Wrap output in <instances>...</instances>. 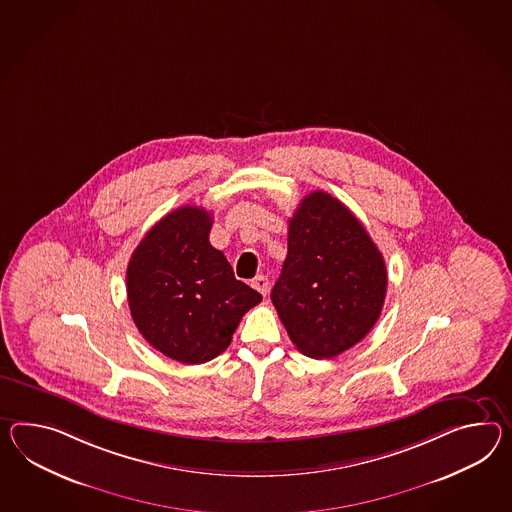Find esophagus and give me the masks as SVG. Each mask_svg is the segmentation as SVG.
<instances>
[{"label":"esophagus","mask_w":512,"mask_h":512,"mask_svg":"<svg viewBox=\"0 0 512 512\" xmlns=\"http://www.w3.org/2000/svg\"><path fill=\"white\" fill-rule=\"evenodd\" d=\"M251 287L255 288V290H259L262 296H266V294H268V279H266L264 275H257V277L251 281Z\"/></svg>","instance_id":"34e87169"}]
</instances>
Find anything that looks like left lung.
<instances>
[{"mask_svg":"<svg viewBox=\"0 0 512 512\" xmlns=\"http://www.w3.org/2000/svg\"><path fill=\"white\" fill-rule=\"evenodd\" d=\"M387 266L348 207L316 190L288 220V253L272 290L288 337L303 355L333 359L374 327Z\"/></svg>","mask_w":512,"mask_h":512,"instance_id":"obj_1","label":"left lung"}]
</instances>
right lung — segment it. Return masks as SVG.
<instances>
[{"mask_svg":"<svg viewBox=\"0 0 512 512\" xmlns=\"http://www.w3.org/2000/svg\"><path fill=\"white\" fill-rule=\"evenodd\" d=\"M211 212L185 205L140 240L127 264V301L142 337L163 355L201 364L224 353L262 296L212 248Z\"/></svg>","mask_w":512,"mask_h":512,"instance_id":"add662e5","label":"right lung"}]
</instances>
